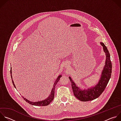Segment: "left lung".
I'll return each instance as SVG.
<instances>
[{"mask_svg":"<svg viewBox=\"0 0 121 121\" xmlns=\"http://www.w3.org/2000/svg\"><path fill=\"white\" fill-rule=\"evenodd\" d=\"M103 46L104 52L106 54V59L105 65L101 73V76L99 83L94 87L89 88L87 90H81L69 77L71 83V87L74 96L79 100L82 101L92 100L98 98L104 91L111 77L112 64L110 59V55L107 47L103 43H100Z\"/></svg>","mask_w":121,"mask_h":121,"instance_id":"8db88e82","label":"left lung"}]
</instances>
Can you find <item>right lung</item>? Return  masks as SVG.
<instances>
[{
	"label": "right lung",
	"mask_w": 121,
	"mask_h": 121,
	"mask_svg": "<svg viewBox=\"0 0 121 121\" xmlns=\"http://www.w3.org/2000/svg\"><path fill=\"white\" fill-rule=\"evenodd\" d=\"M12 73V72H11V68H10V74H11ZM61 75H60L55 80V82L54 83V84L53 85V88L52 89V91H51V93L50 94V95H49V96L45 99L43 100H42V101H38V102H32V101H29V100L27 99H26L24 98V97H23V99L27 102H28L29 103H30V104H32L33 105H35V106H47L48 105H49V104H50V103L52 101V100H53L54 99V95H55V87H56V84L57 83L58 81L60 79V78L61 77ZM11 78H12V83L14 85V87L15 88H16L15 87V85L14 83V82H13V80L12 79V76L11 75Z\"/></svg>",
	"instance_id": "add662e5"
}]
</instances>
